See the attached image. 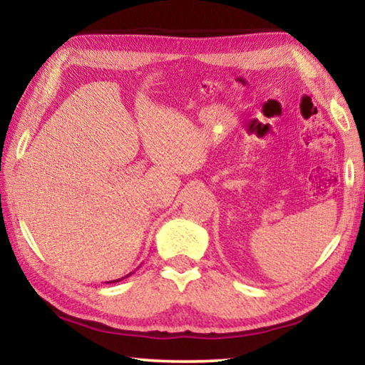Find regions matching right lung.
Returning a JSON list of instances; mask_svg holds the SVG:
<instances>
[{"label":"right lung","instance_id":"obj_1","mask_svg":"<svg viewBox=\"0 0 365 365\" xmlns=\"http://www.w3.org/2000/svg\"><path fill=\"white\" fill-rule=\"evenodd\" d=\"M128 275H130V274H128ZM128 275H127V277H128ZM122 279H125V277H122ZM122 279H117V280H113V282H108V283H117V282H120Z\"/></svg>","mask_w":365,"mask_h":365}]
</instances>
